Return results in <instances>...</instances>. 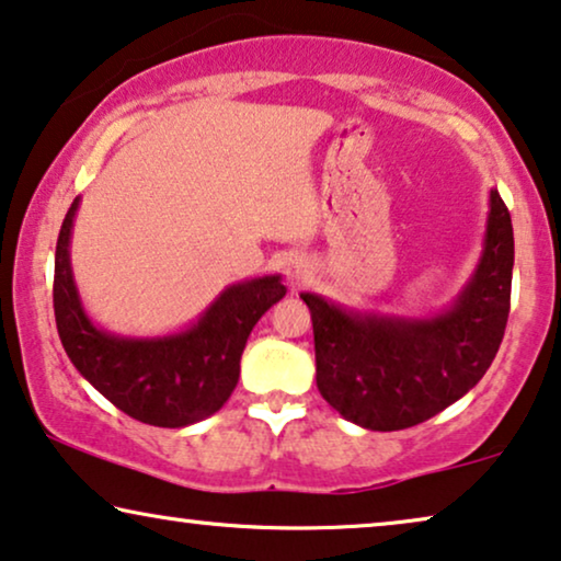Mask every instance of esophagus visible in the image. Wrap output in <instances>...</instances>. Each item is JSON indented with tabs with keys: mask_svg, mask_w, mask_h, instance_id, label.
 <instances>
[{
	"mask_svg": "<svg viewBox=\"0 0 561 561\" xmlns=\"http://www.w3.org/2000/svg\"><path fill=\"white\" fill-rule=\"evenodd\" d=\"M286 278H288V283H290V286H294V288L309 280V278H311V265H309V260H306V257L288 260V265H286Z\"/></svg>",
	"mask_w": 561,
	"mask_h": 561,
	"instance_id": "obj_1",
	"label": "esophagus"
}]
</instances>
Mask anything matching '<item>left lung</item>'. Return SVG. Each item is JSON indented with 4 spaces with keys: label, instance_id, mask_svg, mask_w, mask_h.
<instances>
[{
    "label": "left lung",
    "instance_id": "obj_1",
    "mask_svg": "<svg viewBox=\"0 0 561 561\" xmlns=\"http://www.w3.org/2000/svg\"><path fill=\"white\" fill-rule=\"evenodd\" d=\"M511 214L490 188L482 255L449 309L396 317L301 294L311 311L319 393L370 432H398L436 416L478 386L493 363L511 311Z\"/></svg>",
    "mask_w": 561,
    "mask_h": 561
}]
</instances>
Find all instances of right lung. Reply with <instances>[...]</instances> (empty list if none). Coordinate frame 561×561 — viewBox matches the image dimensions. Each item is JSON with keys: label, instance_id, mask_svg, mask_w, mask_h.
Returning a JSON list of instances; mask_svg holds the SVG:
<instances>
[{"label": "right lung", "instance_id": "right-lung-1", "mask_svg": "<svg viewBox=\"0 0 561 561\" xmlns=\"http://www.w3.org/2000/svg\"><path fill=\"white\" fill-rule=\"evenodd\" d=\"M76 196L56 244L53 309L76 370L119 411L142 424L181 428L217 413L240 380V357L257 319L286 296L280 275H263L221 290L198 321L165 336L104 332L83 311L71 271Z\"/></svg>", "mask_w": 561, "mask_h": 561}]
</instances>
